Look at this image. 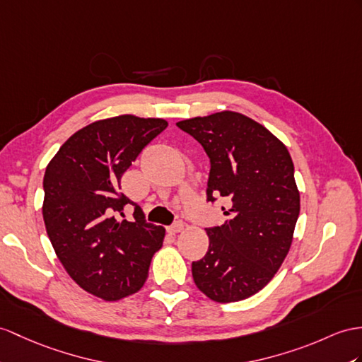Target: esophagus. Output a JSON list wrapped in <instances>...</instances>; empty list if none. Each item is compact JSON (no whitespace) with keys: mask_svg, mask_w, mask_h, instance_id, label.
<instances>
[{"mask_svg":"<svg viewBox=\"0 0 362 362\" xmlns=\"http://www.w3.org/2000/svg\"><path fill=\"white\" fill-rule=\"evenodd\" d=\"M184 228V223L182 221H176V223H173L170 227H169V232L170 233H180L181 230Z\"/></svg>","mask_w":362,"mask_h":362,"instance_id":"1","label":"esophagus"}]
</instances>
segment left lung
Wrapping results in <instances>:
<instances>
[{"label":"left lung","mask_w":362,"mask_h":362,"mask_svg":"<svg viewBox=\"0 0 362 362\" xmlns=\"http://www.w3.org/2000/svg\"><path fill=\"white\" fill-rule=\"evenodd\" d=\"M210 158L207 201H232L223 226L207 228L209 250L192 276L216 303L258 293L286 259L299 216V192L287 147L259 122L218 112L176 122Z\"/></svg>","instance_id":"left-lung-1"}]
</instances>
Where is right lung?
<instances>
[{
    "instance_id": "obj_1",
    "label": "right lung",
    "mask_w": 362,
    "mask_h": 362,
    "mask_svg": "<svg viewBox=\"0 0 362 362\" xmlns=\"http://www.w3.org/2000/svg\"><path fill=\"white\" fill-rule=\"evenodd\" d=\"M167 127L161 118L119 115L95 121L59 147L44 173L42 218L58 259L75 283L104 301H118L144 286L165 228L117 221L130 199L121 176Z\"/></svg>"
}]
</instances>
